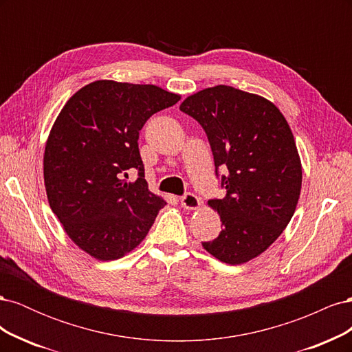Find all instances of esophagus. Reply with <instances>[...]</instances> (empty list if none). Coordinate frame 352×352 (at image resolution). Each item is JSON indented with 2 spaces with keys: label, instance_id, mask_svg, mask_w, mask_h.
Returning <instances> with one entry per match:
<instances>
[{
  "label": "esophagus",
  "instance_id": "1",
  "mask_svg": "<svg viewBox=\"0 0 352 352\" xmlns=\"http://www.w3.org/2000/svg\"><path fill=\"white\" fill-rule=\"evenodd\" d=\"M180 206L186 210H197L201 206V201L195 194L186 192L180 197Z\"/></svg>",
  "mask_w": 352,
  "mask_h": 352
}]
</instances>
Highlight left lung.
Listing matches in <instances>:
<instances>
[{
	"instance_id": "8db88e82",
	"label": "left lung",
	"mask_w": 352,
	"mask_h": 352,
	"mask_svg": "<svg viewBox=\"0 0 352 352\" xmlns=\"http://www.w3.org/2000/svg\"><path fill=\"white\" fill-rule=\"evenodd\" d=\"M180 110L204 129L226 189L225 198L208 201L223 229L202 247L223 263H247L280 236L300 198L302 168L291 127L270 101L226 85L190 95Z\"/></svg>"
}]
</instances>
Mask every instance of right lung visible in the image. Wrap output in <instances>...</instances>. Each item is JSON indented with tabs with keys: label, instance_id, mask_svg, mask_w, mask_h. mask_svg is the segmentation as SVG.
<instances>
[{
	"label": "right lung",
	"instance_id": "1",
	"mask_svg": "<svg viewBox=\"0 0 352 352\" xmlns=\"http://www.w3.org/2000/svg\"><path fill=\"white\" fill-rule=\"evenodd\" d=\"M180 95L155 85L97 80L66 102L50 132L44 180L69 238L92 257L117 260L138 247L166 201L145 180L138 148L150 117ZM136 171L135 183H127Z\"/></svg>",
	"mask_w": 352,
	"mask_h": 352
}]
</instances>
